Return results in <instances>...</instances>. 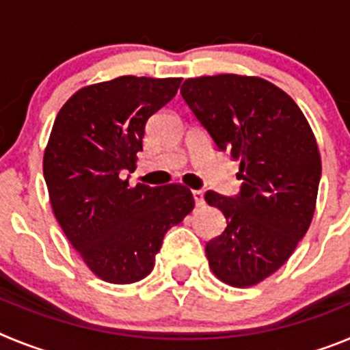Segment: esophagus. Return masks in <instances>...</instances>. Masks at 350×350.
<instances>
[{
  "label": "esophagus",
  "mask_w": 350,
  "mask_h": 350,
  "mask_svg": "<svg viewBox=\"0 0 350 350\" xmlns=\"http://www.w3.org/2000/svg\"><path fill=\"white\" fill-rule=\"evenodd\" d=\"M193 198L196 206H202L205 203V200H203V191H193Z\"/></svg>",
  "instance_id": "34e87169"
}]
</instances>
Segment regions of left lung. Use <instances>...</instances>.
Returning a JSON list of instances; mask_svg holds the SVG:
<instances>
[{"instance_id": "1", "label": "left lung", "mask_w": 350, "mask_h": 350, "mask_svg": "<svg viewBox=\"0 0 350 350\" xmlns=\"http://www.w3.org/2000/svg\"><path fill=\"white\" fill-rule=\"evenodd\" d=\"M180 92L215 145L240 161L237 196L205 194L228 222L206 243L208 267L228 286H256L291 258L314 217L321 180L314 133L295 100L259 77H198Z\"/></svg>"}]
</instances>
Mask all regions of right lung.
<instances>
[{
  "label": "right lung",
  "mask_w": 350,
  "mask_h": 350,
  "mask_svg": "<svg viewBox=\"0 0 350 350\" xmlns=\"http://www.w3.org/2000/svg\"><path fill=\"white\" fill-rule=\"evenodd\" d=\"M182 79L124 75L79 89L63 105L43 154L52 212L89 270L133 284L154 268L166 231L194 208L182 184L129 185L145 124Z\"/></svg>",
  "instance_id": "right-lung-1"
}]
</instances>
